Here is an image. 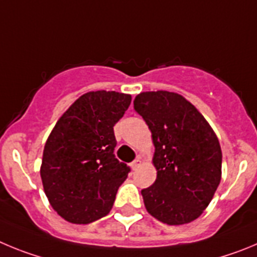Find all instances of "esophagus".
<instances>
[{
	"label": "esophagus",
	"instance_id": "1",
	"mask_svg": "<svg viewBox=\"0 0 257 257\" xmlns=\"http://www.w3.org/2000/svg\"><path fill=\"white\" fill-rule=\"evenodd\" d=\"M140 165H141V160H140V159H136V160H134L133 163L131 164V166H132V169H133V170H136V169H137Z\"/></svg>",
	"mask_w": 257,
	"mask_h": 257
}]
</instances>
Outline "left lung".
<instances>
[{
	"label": "left lung",
	"mask_w": 257,
	"mask_h": 257,
	"mask_svg": "<svg viewBox=\"0 0 257 257\" xmlns=\"http://www.w3.org/2000/svg\"><path fill=\"white\" fill-rule=\"evenodd\" d=\"M134 110L152 133L155 183L141 191L147 211L169 225L195 220L212 200L221 178V150L197 108L178 93L143 92Z\"/></svg>",
	"instance_id": "left-lung-1"
}]
</instances>
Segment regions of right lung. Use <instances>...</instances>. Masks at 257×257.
I'll return each instance as SVG.
<instances>
[{
  "label": "right lung",
  "instance_id": "obj_1",
  "mask_svg": "<svg viewBox=\"0 0 257 257\" xmlns=\"http://www.w3.org/2000/svg\"><path fill=\"white\" fill-rule=\"evenodd\" d=\"M132 97L88 92L64 112L43 150L41 178L51 206L65 220L88 224L107 215L131 168L115 157L114 125Z\"/></svg>",
  "mask_w": 257,
  "mask_h": 257
}]
</instances>
